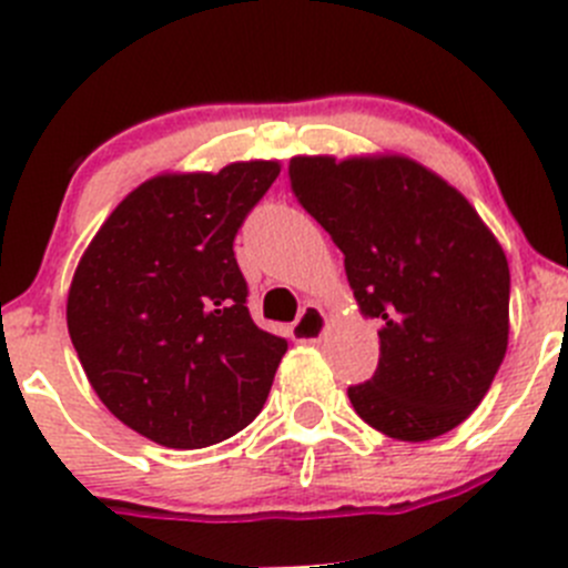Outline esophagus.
Wrapping results in <instances>:
<instances>
[{
	"label": "esophagus",
	"instance_id": "34e87169",
	"mask_svg": "<svg viewBox=\"0 0 568 568\" xmlns=\"http://www.w3.org/2000/svg\"><path fill=\"white\" fill-rule=\"evenodd\" d=\"M326 329V313L316 305H307L305 311L300 313V318L291 324V337L296 343H316Z\"/></svg>",
	"mask_w": 568,
	"mask_h": 568
}]
</instances>
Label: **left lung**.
I'll return each mask as SVG.
<instances>
[{"label":"left lung","instance_id":"8db88e82","mask_svg":"<svg viewBox=\"0 0 568 568\" xmlns=\"http://www.w3.org/2000/svg\"><path fill=\"white\" fill-rule=\"evenodd\" d=\"M291 186L343 252L379 368L348 387L354 412L400 443L454 432L508 348V261L456 186L400 153L294 156Z\"/></svg>","mask_w":568,"mask_h":568}]
</instances>
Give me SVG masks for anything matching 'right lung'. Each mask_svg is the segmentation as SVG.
Instances as JSON below:
<instances>
[{
  "instance_id": "obj_1",
  "label": "right lung",
  "mask_w": 568,
  "mask_h": 568,
  "mask_svg": "<svg viewBox=\"0 0 568 568\" xmlns=\"http://www.w3.org/2000/svg\"><path fill=\"white\" fill-rule=\"evenodd\" d=\"M280 162L159 173L131 189L79 257L68 332L101 404L151 443L209 448L250 426L288 343L257 329L233 255Z\"/></svg>"
}]
</instances>
